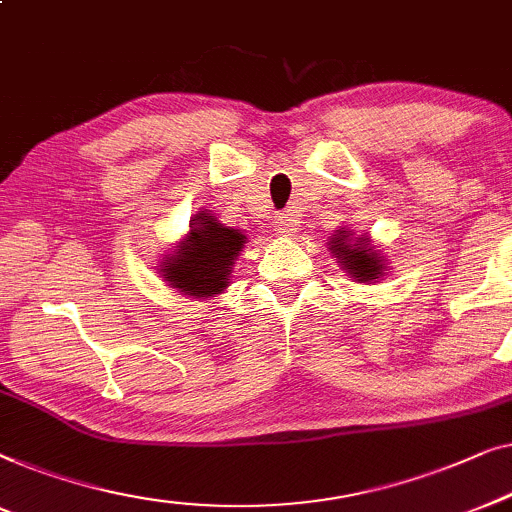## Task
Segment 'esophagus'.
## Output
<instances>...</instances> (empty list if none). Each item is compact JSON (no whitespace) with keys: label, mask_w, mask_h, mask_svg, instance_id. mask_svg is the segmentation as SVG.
<instances>
[{"label":"esophagus","mask_w":512,"mask_h":512,"mask_svg":"<svg viewBox=\"0 0 512 512\" xmlns=\"http://www.w3.org/2000/svg\"><path fill=\"white\" fill-rule=\"evenodd\" d=\"M292 229H294V220H292L290 215H287V213H280V215H278L276 232H278L280 236H290V234H292Z\"/></svg>","instance_id":"obj_1"}]
</instances>
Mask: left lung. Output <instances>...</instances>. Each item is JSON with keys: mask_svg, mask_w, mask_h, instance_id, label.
Segmentation results:
<instances>
[{"mask_svg": "<svg viewBox=\"0 0 512 512\" xmlns=\"http://www.w3.org/2000/svg\"><path fill=\"white\" fill-rule=\"evenodd\" d=\"M350 241L352 239H348L345 232H338V236L334 234V241H331L334 243L331 250L341 259L343 269L350 271L357 280H376L378 276H383V259L378 257V253H373V248L366 243V239L357 243Z\"/></svg>", "mask_w": 512, "mask_h": 512, "instance_id": "obj_1", "label": "left lung"}]
</instances>
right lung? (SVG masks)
<instances>
[{"instance_id":"add662e5","label":"right lung","mask_w":512,"mask_h":512,"mask_svg":"<svg viewBox=\"0 0 512 512\" xmlns=\"http://www.w3.org/2000/svg\"><path fill=\"white\" fill-rule=\"evenodd\" d=\"M239 229L222 227L213 215L199 213L192 222L190 236L183 241L174 257H169L164 278L190 297H213L229 283V273L239 250L243 248Z\"/></svg>"}]
</instances>
